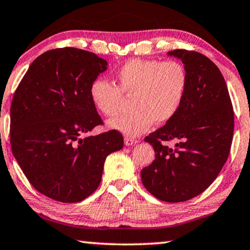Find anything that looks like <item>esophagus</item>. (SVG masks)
Returning <instances> with one entry per match:
<instances>
[{"label": "esophagus", "instance_id": "obj_1", "mask_svg": "<svg viewBox=\"0 0 250 250\" xmlns=\"http://www.w3.org/2000/svg\"><path fill=\"white\" fill-rule=\"evenodd\" d=\"M137 142H139V141H137L136 139H133V137H127V136H126L125 139H124V143H125L126 146H135V144H137Z\"/></svg>", "mask_w": 250, "mask_h": 250}]
</instances>
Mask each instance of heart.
I'll list each match as a JSON object with an SVG mask.
<instances>
[{
  "mask_svg": "<svg viewBox=\"0 0 250 250\" xmlns=\"http://www.w3.org/2000/svg\"><path fill=\"white\" fill-rule=\"evenodd\" d=\"M118 86L104 79H96L90 85V98L104 116L119 114L123 95L133 96L132 113L108 122L110 128L127 137L146 132L153 123L165 124L175 117L185 98L187 72L177 61L159 62L131 60L116 73Z\"/></svg>",
  "mask_w": 250,
  "mask_h": 250,
  "instance_id": "b5f03b06",
  "label": "heart"
}]
</instances>
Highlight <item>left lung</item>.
Listing matches in <instances>:
<instances>
[{"label":"left lung","mask_w":250,"mask_h":250,"mask_svg":"<svg viewBox=\"0 0 250 250\" xmlns=\"http://www.w3.org/2000/svg\"><path fill=\"white\" fill-rule=\"evenodd\" d=\"M184 63L188 84L175 117L146 137L155 159L141 171L144 187L159 200L178 203L208 188L221 171L233 136V108L218 66L197 52H168ZM176 139L175 148L162 140Z\"/></svg>","instance_id":"1"}]
</instances>
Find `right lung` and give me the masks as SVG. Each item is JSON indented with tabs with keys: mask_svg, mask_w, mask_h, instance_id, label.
Returning <instances> with one entry per match:
<instances>
[{
	"mask_svg": "<svg viewBox=\"0 0 250 250\" xmlns=\"http://www.w3.org/2000/svg\"><path fill=\"white\" fill-rule=\"evenodd\" d=\"M107 65L88 50H48L31 63L14 92L12 153L29 183L52 200L77 203L90 196L107 155L124 146L115 129L81 137L103 124L90 85Z\"/></svg>",
	"mask_w": 250,
	"mask_h": 250,
	"instance_id": "add662e5",
	"label": "right lung"
}]
</instances>
